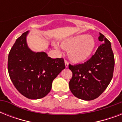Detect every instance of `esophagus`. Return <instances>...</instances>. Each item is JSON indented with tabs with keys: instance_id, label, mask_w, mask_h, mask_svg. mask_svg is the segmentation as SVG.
<instances>
[{
	"instance_id": "1",
	"label": "esophagus",
	"mask_w": 122,
	"mask_h": 122,
	"mask_svg": "<svg viewBox=\"0 0 122 122\" xmlns=\"http://www.w3.org/2000/svg\"><path fill=\"white\" fill-rule=\"evenodd\" d=\"M65 66H66V68H68V65H69L68 61H66V60H65Z\"/></svg>"
}]
</instances>
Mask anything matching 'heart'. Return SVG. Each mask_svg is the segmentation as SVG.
I'll return each instance as SVG.
<instances>
[{"label": "heart", "instance_id": "obj_1", "mask_svg": "<svg viewBox=\"0 0 122 122\" xmlns=\"http://www.w3.org/2000/svg\"><path fill=\"white\" fill-rule=\"evenodd\" d=\"M61 46L69 50L68 56L71 61L80 63L91 56L95 49L96 42L88 35H80L65 40L61 43Z\"/></svg>", "mask_w": 122, "mask_h": 122}]
</instances>
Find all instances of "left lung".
I'll list each match as a JSON object with an SVG mask.
<instances>
[{
  "instance_id": "8db88e82",
  "label": "left lung",
  "mask_w": 122,
  "mask_h": 122,
  "mask_svg": "<svg viewBox=\"0 0 122 122\" xmlns=\"http://www.w3.org/2000/svg\"><path fill=\"white\" fill-rule=\"evenodd\" d=\"M99 41L103 44L84 63L69 65L73 76L69 82L71 92L78 99L85 101L98 97L110 84L113 75L115 58L111 43L99 33Z\"/></svg>"
}]
</instances>
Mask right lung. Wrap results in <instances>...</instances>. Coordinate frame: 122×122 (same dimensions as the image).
<instances>
[{"mask_svg": "<svg viewBox=\"0 0 122 122\" xmlns=\"http://www.w3.org/2000/svg\"><path fill=\"white\" fill-rule=\"evenodd\" d=\"M28 33L26 31L16 39L9 54L7 68L16 89L27 98L38 99L49 93L54 79L65 68V61L30 49Z\"/></svg>", "mask_w": 122, "mask_h": 122, "instance_id": "add662e5", "label": "right lung"}]
</instances>
